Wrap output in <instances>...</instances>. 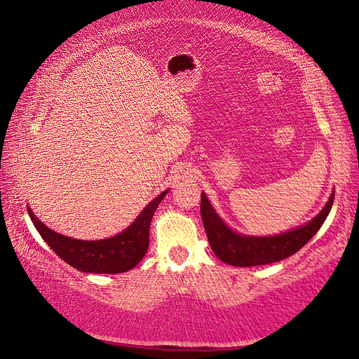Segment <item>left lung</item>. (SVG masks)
I'll return each mask as SVG.
<instances>
[{"instance_id": "1", "label": "left lung", "mask_w": 359, "mask_h": 359, "mask_svg": "<svg viewBox=\"0 0 359 359\" xmlns=\"http://www.w3.org/2000/svg\"><path fill=\"white\" fill-rule=\"evenodd\" d=\"M332 203L334 193L325 208L320 210V214L313 217L311 222L274 236H245L231 229L218 217L204 193H201V218L212 252L217 255L218 259L239 267L263 266L277 263L301 250L325 223Z\"/></svg>"}]
</instances>
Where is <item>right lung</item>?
I'll return each mask as SVG.
<instances>
[{
  "label": "right lung",
  "instance_id": "add662e5",
  "mask_svg": "<svg viewBox=\"0 0 359 359\" xmlns=\"http://www.w3.org/2000/svg\"><path fill=\"white\" fill-rule=\"evenodd\" d=\"M168 191H163L151 199L128 228L112 238L101 241H81L55 233L33 214L29 205L27 208L41 238L74 269L88 274H120L133 269L147 253L151 217Z\"/></svg>",
  "mask_w": 359,
  "mask_h": 359
}]
</instances>
